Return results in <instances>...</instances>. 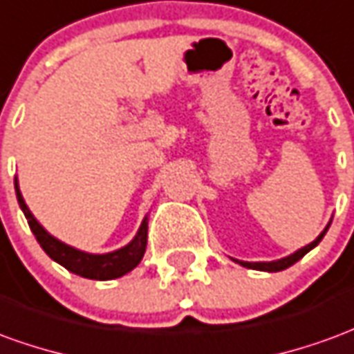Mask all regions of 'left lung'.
<instances>
[{"instance_id": "obj_1", "label": "left lung", "mask_w": 354, "mask_h": 354, "mask_svg": "<svg viewBox=\"0 0 354 354\" xmlns=\"http://www.w3.org/2000/svg\"><path fill=\"white\" fill-rule=\"evenodd\" d=\"M332 224V222H330ZM330 224L324 228V232L320 234V236L316 237L313 243H308V245L301 247L299 251H295L293 254H289V257H283V259H278V261H270V263H245V261H236V263H239L241 266H245V268H253V270H264V272H280V270H286V268H289L291 264H295L297 261H301L303 257H305L310 249H315L320 241H322V237L326 236V232H328V228H330Z\"/></svg>"}]
</instances>
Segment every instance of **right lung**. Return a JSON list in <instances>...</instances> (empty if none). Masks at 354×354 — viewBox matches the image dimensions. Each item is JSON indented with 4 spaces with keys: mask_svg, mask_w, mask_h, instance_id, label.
<instances>
[{
    "mask_svg": "<svg viewBox=\"0 0 354 354\" xmlns=\"http://www.w3.org/2000/svg\"><path fill=\"white\" fill-rule=\"evenodd\" d=\"M15 192H17V199H19L22 212H24V216L28 220L32 234L36 236L41 249L55 263L65 266L68 272L78 274L82 278H90V280H115V278H120V276H124L130 270H134L143 259L145 247H147V216L143 218L138 234H136V237L128 245L105 254L86 253V251L66 245L63 241H59L57 237L51 236L49 232H46V228L39 224L38 220L34 218V214H32L30 209L26 207V203L22 199L17 178H15Z\"/></svg>",
    "mask_w": 354,
    "mask_h": 354,
    "instance_id": "1",
    "label": "right lung"
}]
</instances>
